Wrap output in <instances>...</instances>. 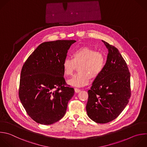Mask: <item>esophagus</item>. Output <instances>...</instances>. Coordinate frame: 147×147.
<instances>
[{"instance_id":"obj_1","label":"esophagus","mask_w":147,"mask_h":147,"mask_svg":"<svg viewBox=\"0 0 147 147\" xmlns=\"http://www.w3.org/2000/svg\"><path fill=\"white\" fill-rule=\"evenodd\" d=\"M74 90H75V92H76V93H79L80 91H81V90L80 89H78V88H75L74 89Z\"/></svg>"}]
</instances>
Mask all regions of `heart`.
I'll use <instances>...</instances> for the list:
<instances>
[{
  "mask_svg": "<svg viewBox=\"0 0 147 147\" xmlns=\"http://www.w3.org/2000/svg\"><path fill=\"white\" fill-rule=\"evenodd\" d=\"M106 58L99 52H95L88 47H82L75 50L71 54V58H66L62 62L63 73L65 76L72 74L76 66H78V73L67 81L73 86L81 87L88 85L90 78L94 80L104 70Z\"/></svg>",
  "mask_w": 147,
  "mask_h": 147,
  "instance_id": "1",
  "label": "heart"
}]
</instances>
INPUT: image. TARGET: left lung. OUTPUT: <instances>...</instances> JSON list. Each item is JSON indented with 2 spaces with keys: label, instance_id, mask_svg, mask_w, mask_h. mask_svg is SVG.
Instances as JSON below:
<instances>
[{
  "label": "left lung",
  "instance_id": "8db88e82",
  "mask_svg": "<svg viewBox=\"0 0 147 147\" xmlns=\"http://www.w3.org/2000/svg\"><path fill=\"white\" fill-rule=\"evenodd\" d=\"M109 53L102 74L88 91V116L94 122L106 123L117 118L130 97V74L118 49L102 40Z\"/></svg>",
  "mask_w": 147,
  "mask_h": 147
}]
</instances>
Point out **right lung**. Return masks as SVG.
Wrapping results in <instances>:
<instances>
[{"mask_svg":"<svg viewBox=\"0 0 147 147\" xmlns=\"http://www.w3.org/2000/svg\"><path fill=\"white\" fill-rule=\"evenodd\" d=\"M76 40H56L40 44L22 66L20 101L29 117L41 125H51L65 115L74 94L65 86L62 62Z\"/></svg>","mask_w":147,"mask_h":147,"instance_id":"1","label":"right lung"}]
</instances>
